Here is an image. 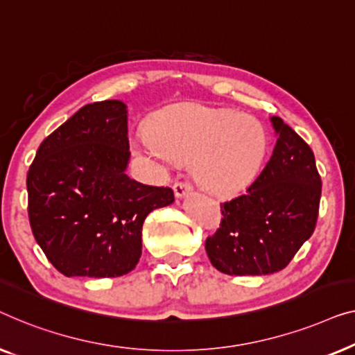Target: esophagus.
I'll return each instance as SVG.
<instances>
[{"label": "esophagus", "instance_id": "1", "mask_svg": "<svg viewBox=\"0 0 355 355\" xmlns=\"http://www.w3.org/2000/svg\"><path fill=\"white\" fill-rule=\"evenodd\" d=\"M191 191V184L187 183V182H177L173 184V193H175L177 198H183L184 194Z\"/></svg>", "mask_w": 355, "mask_h": 355}]
</instances>
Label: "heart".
I'll use <instances>...</instances> for the list:
<instances>
[{
    "instance_id": "obj_1",
    "label": "heart",
    "mask_w": 355,
    "mask_h": 355,
    "mask_svg": "<svg viewBox=\"0 0 355 355\" xmlns=\"http://www.w3.org/2000/svg\"><path fill=\"white\" fill-rule=\"evenodd\" d=\"M135 149L164 168L191 162V175L204 189L233 198L256 182L268 137L262 123L248 114L184 104L159 112L151 130H139Z\"/></svg>"
}]
</instances>
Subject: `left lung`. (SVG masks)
Instances as JSON below:
<instances>
[{"label": "left lung", "mask_w": 355, "mask_h": 355, "mask_svg": "<svg viewBox=\"0 0 355 355\" xmlns=\"http://www.w3.org/2000/svg\"><path fill=\"white\" fill-rule=\"evenodd\" d=\"M270 161L246 193L222 204V223L206 239L209 261L227 275L283 270L315 230L322 180L309 144L279 117Z\"/></svg>", "instance_id": "obj_1"}]
</instances>
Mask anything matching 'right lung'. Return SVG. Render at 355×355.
<instances>
[{
	"label": "right lung",
	"instance_id": "obj_1",
	"mask_svg": "<svg viewBox=\"0 0 355 355\" xmlns=\"http://www.w3.org/2000/svg\"><path fill=\"white\" fill-rule=\"evenodd\" d=\"M128 149L119 99L87 104L40 144L27 173L30 227L62 275H127L141 256L144 218L175 201L171 188L127 175Z\"/></svg>",
	"mask_w": 355,
	"mask_h": 355
}]
</instances>
